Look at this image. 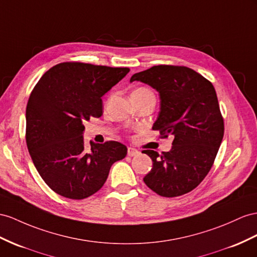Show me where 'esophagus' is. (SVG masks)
Masks as SVG:
<instances>
[{
    "mask_svg": "<svg viewBox=\"0 0 257 257\" xmlns=\"http://www.w3.org/2000/svg\"><path fill=\"white\" fill-rule=\"evenodd\" d=\"M139 151H138L137 149H135V148H128V151H127V154H128V156H130V157H133V156H137V155H139Z\"/></svg>",
    "mask_w": 257,
    "mask_h": 257,
    "instance_id": "obj_1",
    "label": "esophagus"
}]
</instances>
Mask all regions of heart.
I'll use <instances>...</instances> for the list:
<instances>
[{
	"label": "heart",
	"mask_w": 257,
	"mask_h": 257,
	"mask_svg": "<svg viewBox=\"0 0 257 257\" xmlns=\"http://www.w3.org/2000/svg\"><path fill=\"white\" fill-rule=\"evenodd\" d=\"M152 92H151L149 89L147 88H139L134 91L133 94H151Z\"/></svg>",
	"instance_id": "b5f03b06"
}]
</instances>
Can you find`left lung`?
Instances as JSON below:
<instances>
[{
    "mask_svg": "<svg viewBox=\"0 0 257 257\" xmlns=\"http://www.w3.org/2000/svg\"><path fill=\"white\" fill-rule=\"evenodd\" d=\"M141 81L160 93L161 110L153 124L162 138L174 136L169 152L144 150L153 162L146 185L165 197L192 191L213 166L223 137V118L213 84L185 66L159 65L137 72Z\"/></svg>",
    "mask_w": 257,
    "mask_h": 257,
    "instance_id": "obj_1",
    "label": "left lung"
}]
</instances>
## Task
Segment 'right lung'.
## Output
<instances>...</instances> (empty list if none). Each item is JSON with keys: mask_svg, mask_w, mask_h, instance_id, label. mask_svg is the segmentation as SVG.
Instances as JSON below:
<instances>
[{"mask_svg": "<svg viewBox=\"0 0 257 257\" xmlns=\"http://www.w3.org/2000/svg\"><path fill=\"white\" fill-rule=\"evenodd\" d=\"M66 62L40 78L26 108V142L35 166L54 192L72 200L94 194L106 181L111 165L127 155L117 141H83V122L103 114L102 96L129 72Z\"/></svg>", "mask_w": 257, "mask_h": 257, "instance_id": "1", "label": "right lung"}]
</instances>
